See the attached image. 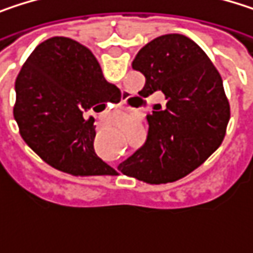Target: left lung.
Listing matches in <instances>:
<instances>
[{
    "mask_svg": "<svg viewBox=\"0 0 253 253\" xmlns=\"http://www.w3.org/2000/svg\"><path fill=\"white\" fill-rule=\"evenodd\" d=\"M131 67L146 79L140 96L163 92L166 104L146 116V142L119 170L151 184L176 181L198 169L226 136L230 105L223 79L202 48L178 33L146 43Z\"/></svg>",
    "mask_w": 253,
    "mask_h": 253,
    "instance_id": "left-lung-1",
    "label": "left lung"
}]
</instances>
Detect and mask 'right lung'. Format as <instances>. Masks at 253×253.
Segmentation results:
<instances>
[{"label": "right lung", "mask_w": 253, "mask_h": 253, "mask_svg": "<svg viewBox=\"0 0 253 253\" xmlns=\"http://www.w3.org/2000/svg\"><path fill=\"white\" fill-rule=\"evenodd\" d=\"M14 119L26 143L51 167L73 176H114L93 151L95 119L120 90L95 55L70 38L39 43L16 79Z\"/></svg>", "instance_id": "right-lung-1"}]
</instances>
